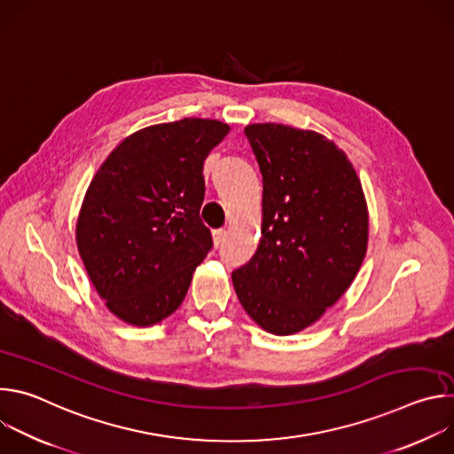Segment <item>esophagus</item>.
I'll return each instance as SVG.
<instances>
[{
    "mask_svg": "<svg viewBox=\"0 0 454 454\" xmlns=\"http://www.w3.org/2000/svg\"><path fill=\"white\" fill-rule=\"evenodd\" d=\"M224 239H226V230H215L214 231V244H215V247H219L224 242Z\"/></svg>",
    "mask_w": 454,
    "mask_h": 454,
    "instance_id": "obj_1",
    "label": "esophagus"
}]
</instances>
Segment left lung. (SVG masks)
I'll use <instances>...</instances> for the list:
<instances>
[{"label": "left lung", "mask_w": 454, "mask_h": 454, "mask_svg": "<svg viewBox=\"0 0 454 454\" xmlns=\"http://www.w3.org/2000/svg\"><path fill=\"white\" fill-rule=\"evenodd\" d=\"M244 133L262 174V237L231 280L256 325L291 336L354 282L368 244L366 200L347 154L323 135L284 123Z\"/></svg>", "instance_id": "1"}]
</instances>
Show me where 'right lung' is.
<instances>
[{
	"label": "right lung",
	"instance_id": "right-lung-1",
	"mask_svg": "<svg viewBox=\"0 0 454 454\" xmlns=\"http://www.w3.org/2000/svg\"><path fill=\"white\" fill-rule=\"evenodd\" d=\"M228 133V123L208 118L140 129L91 179L77 219L79 254L106 307L129 325L170 316L212 249L200 217L203 163Z\"/></svg>",
	"mask_w": 454,
	"mask_h": 454
}]
</instances>
